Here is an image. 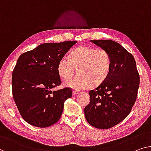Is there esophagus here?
Here are the masks:
<instances>
[{"label":"esophagus","instance_id":"1","mask_svg":"<svg viewBox=\"0 0 151 151\" xmlns=\"http://www.w3.org/2000/svg\"><path fill=\"white\" fill-rule=\"evenodd\" d=\"M79 93V92H78V91H76V90H74V91H73V96H75L76 94H77V93Z\"/></svg>","mask_w":151,"mask_h":151}]
</instances>
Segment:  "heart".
Wrapping results in <instances>:
<instances>
[{
  "label": "heart",
  "mask_w": 151,
  "mask_h": 151,
  "mask_svg": "<svg viewBox=\"0 0 151 151\" xmlns=\"http://www.w3.org/2000/svg\"><path fill=\"white\" fill-rule=\"evenodd\" d=\"M112 66L110 53L104 49L81 46L64 56L58 62V74L64 80L73 75L74 68H78V78L66 81L64 86L75 90L90 89L102 83L111 73Z\"/></svg>",
  "instance_id": "obj_1"
}]
</instances>
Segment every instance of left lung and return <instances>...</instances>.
<instances>
[{"mask_svg": "<svg viewBox=\"0 0 151 151\" xmlns=\"http://www.w3.org/2000/svg\"><path fill=\"white\" fill-rule=\"evenodd\" d=\"M111 57V73L95 90L89 91L90 102L85 116L90 125L109 129L127 117L136 102L140 75L133 55L111 40H91Z\"/></svg>", "mask_w": 151, "mask_h": 151, "instance_id": "left-lung-1", "label": "left lung"}]
</instances>
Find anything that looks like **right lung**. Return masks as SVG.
<instances>
[{"label": "right lung", "instance_id": "1", "mask_svg": "<svg viewBox=\"0 0 151 151\" xmlns=\"http://www.w3.org/2000/svg\"><path fill=\"white\" fill-rule=\"evenodd\" d=\"M77 41L44 43L22 53L12 73L13 97L18 111L29 124L47 127L61 116L72 89H51L61 85L58 62Z\"/></svg>", "mask_w": 151, "mask_h": 151}]
</instances>
